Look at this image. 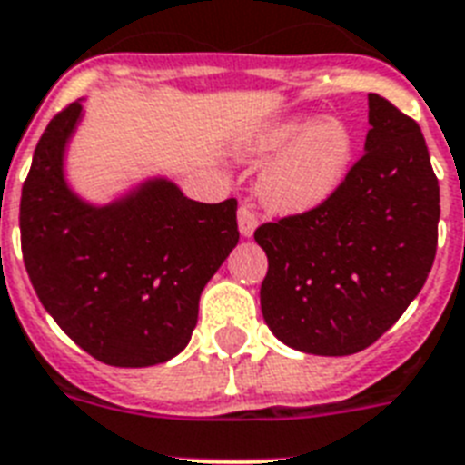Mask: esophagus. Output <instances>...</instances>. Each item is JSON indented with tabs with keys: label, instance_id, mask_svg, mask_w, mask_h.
<instances>
[{
	"label": "esophagus",
	"instance_id": "obj_1",
	"mask_svg": "<svg viewBox=\"0 0 465 465\" xmlns=\"http://www.w3.org/2000/svg\"><path fill=\"white\" fill-rule=\"evenodd\" d=\"M255 226H258V214H255L252 205L243 203V205L239 207V232H241V236H245V239H248V236H252Z\"/></svg>",
	"mask_w": 465,
	"mask_h": 465
}]
</instances>
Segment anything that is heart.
<instances>
[{
    "instance_id": "1",
    "label": "heart",
    "mask_w": 465,
    "mask_h": 465,
    "mask_svg": "<svg viewBox=\"0 0 465 465\" xmlns=\"http://www.w3.org/2000/svg\"><path fill=\"white\" fill-rule=\"evenodd\" d=\"M252 153L270 157L260 176V195L277 213L315 210L337 193L353 160V134L339 119L292 116L260 135Z\"/></svg>"
}]
</instances>
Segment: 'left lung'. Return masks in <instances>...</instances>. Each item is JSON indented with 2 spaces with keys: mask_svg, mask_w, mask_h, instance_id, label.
<instances>
[{
  "mask_svg": "<svg viewBox=\"0 0 465 465\" xmlns=\"http://www.w3.org/2000/svg\"><path fill=\"white\" fill-rule=\"evenodd\" d=\"M368 109L365 154L337 193L255 229L270 262L262 318L303 353L368 349L401 318L435 262L440 183L420 126L375 93Z\"/></svg>",
  "mask_w": 465,
  "mask_h": 465,
  "instance_id": "left-lung-1",
  "label": "left lung"
}]
</instances>
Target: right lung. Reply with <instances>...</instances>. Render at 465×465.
<instances>
[{"mask_svg":"<svg viewBox=\"0 0 465 465\" xmlns=\"http://www.w3.org/2000/svg\"><path fill=\"white\" fill-rule=\"evenodd\" d=\"M81 102L47 124L21 193V248L40 303L90 356L116 368L186 349L205 284L239 243L236 200L195 203L167 179L95 207L64 179Z\"/></svg>","mask_w":465,"mask_h":465,"instance_id":"1","label":"right lung"}]
</instances>
